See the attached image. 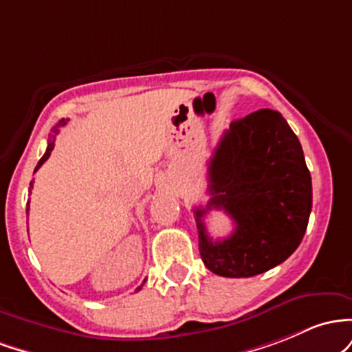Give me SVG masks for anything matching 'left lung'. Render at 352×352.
<instances>
[{
	"label": "left lung",
	"mask_w": 352,
	"mask_h": 352,
	"mask_svg": "<svg viewBox=\"0 0 352 352\" xmlns=\"http://www.w3.org/2000/svg\"><path fill=\"white\" fill-rule=\"evenodd\" d=\"M209 203L195 209L204 266L224 278H251L286 261L301 244L313 184L298 136L281 113L259 109L232 121L208 168ZM221 208L235 231L208 238L202 218Z\"/></svg>",
	"instance_id": "obj_1"
}]
</instances>
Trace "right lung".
Returning <instances> with one entry per match:
<instances>
[{"instance_id": "right-lung-1", "label": "right lung", "mask_w": 352, "mask_h": 352, "mask_svg": "<svg viewBox=\"0 0 352 352\" xmlns=\"http://www.w3.org/2000/svg\"><path fill=\"white\" fill-rule=\"evenodd\" d=\"M66 121H68V120H61V121H59L56 128H59V126H65V124H66ZM54 133H58V129H54ZM53 148H54V136H53V140H50V141H48V148H46V153H45V155H43L41 160H39L38 166H36V168H34V173H36L38 169L41 168V164L45 163L46 160H48L50 155H51V151H53ZM31 188H33V181H31V183H30V191H31ZM28 211H30V201H28V208H26V212H28ZM141 287H143V284H141V286L138 287V291H140Z\"/></svg>"}]
</instances>
